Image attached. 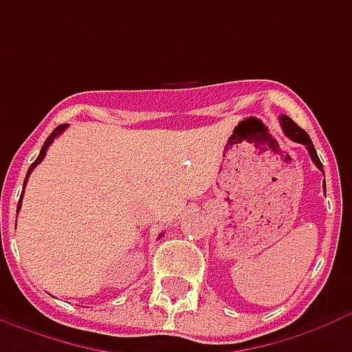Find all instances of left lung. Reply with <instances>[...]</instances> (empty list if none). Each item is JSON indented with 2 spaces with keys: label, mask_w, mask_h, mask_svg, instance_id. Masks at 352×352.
Wrapping results in <instances>:
<instances>
[{
  "label": "left lung",
  "mask_w": 352,
  "mask_h": 352,
  "mask_svg": "<svg viewBox=\"0 0 352 352\" xmlns=\"http://www.w3.org/2000/svg\"><path fill=\"white\" fill-rule=\"evenodd\" d=\"M279 120H280V126H283V130H285V133H287V138H290L292 141H296V143H302V145H305V148H307V153H309L313 164H315V166H317V168L322 171V164H320V160H318L317 151H315L313 141H311V138L307 135V131L302 130V128H300V126H298V124H296L292 118H288L287 115H280ZM322 173H324V171H322ZM322 188H324V194H326L324 183H322Z\"/></svg>",
  "instance_id": "8db88e82"
}]
</instances>
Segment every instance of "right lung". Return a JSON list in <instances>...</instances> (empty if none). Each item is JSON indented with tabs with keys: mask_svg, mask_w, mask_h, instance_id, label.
<instances>
[{
	"mask_svg": "<svg viewBox=\"0 0 352 352\" xmlns=\"http://www.w3.org/2000/svg\"><path fill=\"white\" fill-rule=\"evenodd\" d=\"M65 128H67V124H60V126H58L56 130L52 131V133H50L49 138H47V141H45V145L41 146V153H39V156H37V160H35L34 164H32V166H30V169H28L26 179H24V186H26V183H28V177L32 175V171H34L35 166H37V164H41V160H43V158H45V154H47V148H49V146H50V143H52V141H54V139H56L58 135H60V133H62V131L65 130ZM22 192H24V190H22ZM20 206H22V198H20L19 207H16V211H20Z\"/></svg>",
	"mask_w": 352,
	"mask_h": 352,
	"instance_id": "obj_1",
	"label": "right lung"
}]
</instances>
